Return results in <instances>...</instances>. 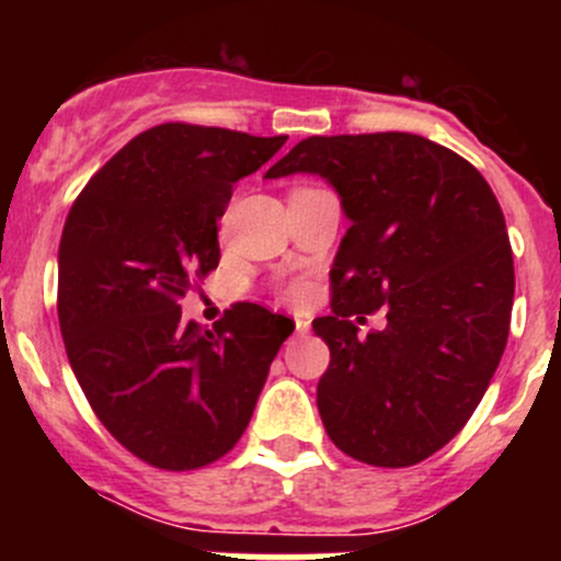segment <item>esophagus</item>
Instances as JSON below:
<instances>
[{
    "instance_id": "34e87169",
    "label": "esophagus",
    "mask_w": 561,
    "mask_h": 561,
    "mask_svg": "<svg viewBox=\"0 0 561 561\" xmlns=\"http://www.w3.org/2000/svg\"><path fill=\"white\" fill-rule=\"evenodd\" d=\"M293 325H296V336H307V333H309V320H301V317H296V320H293Z\"/></svg>"
}]
</instances>
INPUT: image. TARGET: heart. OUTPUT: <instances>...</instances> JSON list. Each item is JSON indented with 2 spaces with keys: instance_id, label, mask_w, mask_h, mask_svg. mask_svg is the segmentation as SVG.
Wrapping results in <instances>:
<instances>
[{
  "instance_id": "heart-1",
  "label": "heart",
  "mask_w": 561,
  "mask_h": 561,
  "mask_svg": "<svg viewBox=\"0 0 561 561\" xmlns=\"http://www.w3.org/2000/svg\"><path fill=\"white\" fill-rule=\"evenodd\" d=\"M298 296H301V287H293V290H290V298H298Z\"/></svg>"
}]
</instances>
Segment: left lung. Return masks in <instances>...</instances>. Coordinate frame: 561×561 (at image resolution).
<instances>
[{"mask_svg":"<svg viewBox=\"0 0 561 561\" xmlns=\"http://www.w3.org/2000/svg\"><path fill=\"white\" fill-rule=\"evenodd\" d=\"M317 173L350 219L331 268V350L317 410L339 450L412 467L448 445L483 399L511 331L513 249L489 181L412 133L301 140L265 179ZM382 306L389 325L358 334Z\"/></svg>","mask_w":561,"mask_h":561,"instance_id":"obj_1","label":"left lung"}]
</instances>
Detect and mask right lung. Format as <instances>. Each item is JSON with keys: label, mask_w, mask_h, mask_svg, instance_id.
<instances>
[{"label": "right lung", "mask_w": 561, "mask_h": 561, "mask_svg": "<svg viewBox=\"0 0 561 561\" xmlns=\"http://www.w3.org/2000/svg\"><path fill=\"white\" fill-rule=\"evenodd\" d=\"M168 122L89 179L59 244V328L100 423L140 461L186 472L233 448L293 320L236 304L208 331L179 301L219 263L233 184L285 146Z\"/></svg>", "instance_id": "1"}]
</instances>
